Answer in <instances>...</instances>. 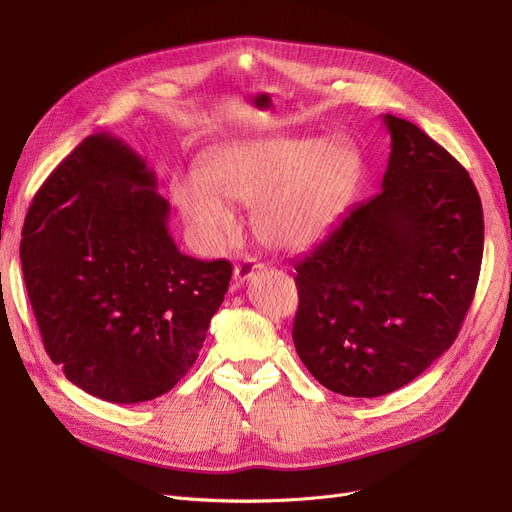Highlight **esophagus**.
<instances>
[{
  "label": "esophagus",
  "instance_id": "1",
  "mask_svg": "<svg viewBox=\"0 0 512 512\" xmlns=\"http://www.w3.org/2000/svg\"><path fill=\"white\" fill-rule=\"evenodd\" d=\"M263 270V266L261 263L257 261V259H253V257H244L240 263H236V268H234V280H236V285H242L244 280H249V278H253L257 272H261Z\"/></svg>",
  "mask_w": 512,
  "mask_h": 512
}]
</instances>
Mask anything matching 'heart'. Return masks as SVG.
I'll return each instance as SVG.
<instances>
[{"label": "heart", "instance_id": "1", "mask_svg": "<svg viewBox=\"0 0 512 512\" xmlns=\"http://www.w3.org/2000/svg\"><path fill=\"white\" fill-rule=\"evenodd\" d=\"M358 164L346 139H253L215 149L200 175H177L170 196L204 249H217L234 234L230 200L255 206L263 242L301 251L323 238L342 213Z\"/></svg>", "mask_w": 512, "mask_h": 512}]
</instances>
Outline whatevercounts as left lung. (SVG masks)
<instances>
[{
    "mask_svg": "<svg viewBox=\"0 0 512 512\" xmlns=\"http://www.w3.org/2000/svg\"><path fill=\"white\" fill-rule=\"evenodd\" d=\"M382 192L352 206L293 263L301 363L331 392L403 388L456 342L483 259V208L466 168L386 113Z\"/></svg>",
    "mask_w": 512,
    "mask_h": 512,
    "instance_id": "1",
    "label": "left lung"
}]
</instances>
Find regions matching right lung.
Returning a JSON list of instances; mask_svg holds the SVG:
<instances>
[{"label": "right lung", "instance_id": "obj_1", "mask_svg": "<svg viewBox=\"0 0 512 512\" xmlns=\"http://www.w3.org/2000/svg\"><path fill=\"white\" fill-rule=\"evenodd\" d=\"M156 175L124 141L86 137L37 189L21 263L44 348L71 384L143 403L181 382L232 263L183 255Z\"/></svg>", "mask_w": 512, "mask_h": 512}]
</instances>
